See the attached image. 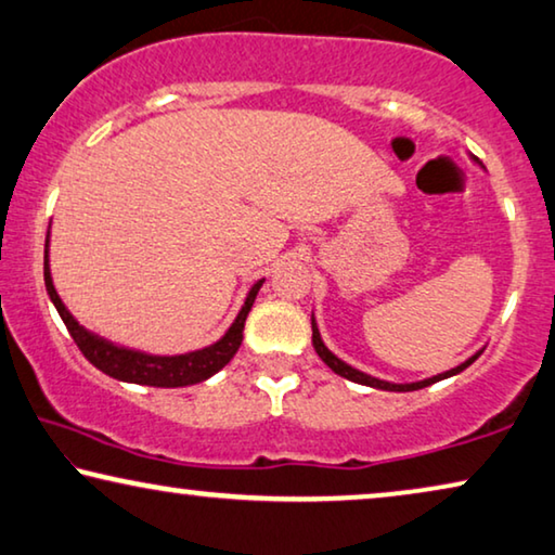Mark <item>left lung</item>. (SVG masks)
<instances>
[{
	"label": "left lung",
	"mask_w": 555,
	"mask_h": 555,
	"mask_svg": "<svg viewBox=\"0 0 555 555\" xmlns=\"http://www.w3.org/2000/svg\"><path fill=\"white\" fill-rule=\"evenodd\" d=\"M473 159H476V157H473ZM312 345H315V352H318V356H320V360H323V363H325L327 367H331L333 373L343 375V377H348V380H352V383L367 385V388H377V390H392V392L421 390V388H428V385L438 383V380H446V377L457 375V373H461V371H465V367H468L470 363H476V358L480 356V352H483V350H478L476 356H470L468 360H465V363L455 365V367H451V371H446V373H438V375H433V377H425V380H417V383H388V380H380V377H373V375H367V373H363V371H356V367L345 363V360H340V358H337V356H333V352L325 348L323 337H320V331H318V323H315V318H312Z\"/></svg>",
	"instance_id": "8db88e82"
}]
</instances>
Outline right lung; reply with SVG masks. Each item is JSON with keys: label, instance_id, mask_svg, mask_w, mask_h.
Listing matches in <instances>:
<instances>
[{"label": "right lung", "instance_id": "add662e5", "mask_svg": "<svg viewBox=\"0 0 555 555\" xmlns=\"http://www.w3.org/2000/svg\"><path fill=\"white\" fill-rule=\"evenodd\" d=\"M262 283L264 280H258V283L250 287V293L245 297L243 310L237 312L235 323L230 325V331L224 333L218 343L207 345L203 350L184 352V356H150V352L130 350V348H122V345L104 340V337L90 333L87 327L77 323L75 315L64 308L57 291H54L52 272H50V232H47V240H44L47 295H50V300L54 302V308H57L64 325H67L72 340H75L77 348L82 350V356L90 360L98 371L115 377V380L152 385V388H184V385L203 383L207 377H212L215 373L222 371V367L232 360V356L237 352L240 343H243L247 312H250Z\"/></svg>", "mask_w": 555, "mask_h": 555}]
</instances>
